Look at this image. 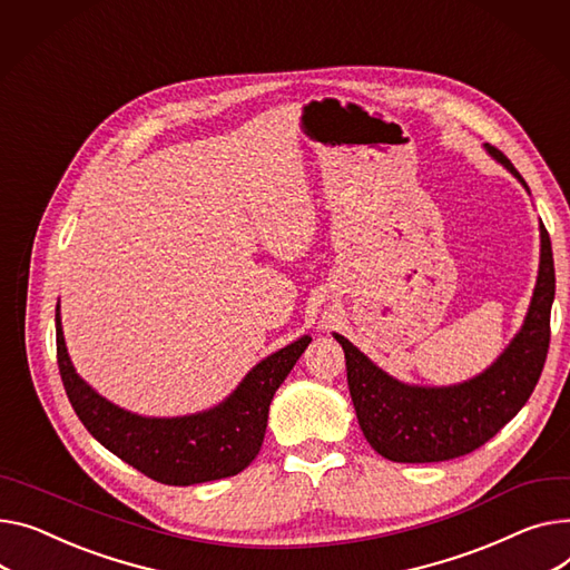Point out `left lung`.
Returning <instances> with one entry per match:
<instances>
[{"mask_svg": "<svg viewBox=\"0 0 570 570\" xmlns=\"http://www.w3.org/2000/svg\"><path fill=\"white\" fill-rule=\"evenodd\" d=\"M485 150L529 193L502 150L490 144ZM552 302V245L541 224L539 277L527 316L502 355L470 381L446 387L401 383L334 332L346 353L348 390L368 444L394 463H440L465 456L500 433L532 396L541 377L550 346Z\"/></svg>", "mask_w": 570, "mask_h": 570, "instance_id": "left-lung-1", "label": "left lung"}]
</instances>
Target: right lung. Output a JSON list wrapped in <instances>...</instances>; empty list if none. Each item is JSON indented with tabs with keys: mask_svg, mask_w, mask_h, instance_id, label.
I'll use <instances>...</instances> for the list:
<instances>
[{
	"mask_svg": "<svg viewBox=\"0 0 570 570\" xmlns=\"http://www.w3.org/2000/svg\"><path fill=\"white\" fill-rule=\"evenodd\" d=\"M57 362L72 410L114 456L167 485L206 483L243 472L263 444L275 392L312 344H293L261 360L222 403L183 416H144L114 405L75 371L57 305Z\"/></svg>",
	"mask_w": 570,
	"mask_h": 570,
	"instance_id": "obj_1",
	"label": "right lung"
}]
</instances>
